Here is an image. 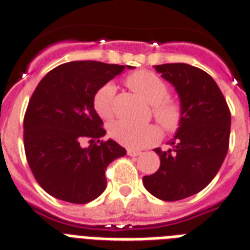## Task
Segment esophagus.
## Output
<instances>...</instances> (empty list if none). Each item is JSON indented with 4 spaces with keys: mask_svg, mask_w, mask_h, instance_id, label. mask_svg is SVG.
<instances>
[{
    "mask_svg": "<svg viewBox=\"0 0 250 250\" xmlns=\"http://www.w3.org/2000/svg\"><path fill=\"white\" fill-rule=\"evenodd\" d=\"M142 153H143V152L139 149H127V154L131 156V157H138V156H140Z\"/></svg>",
    "mask_w": 250,
    "mask_h": 250,
    "instance_id": "obj_1",
    "label": "esophagus"
}]
</instances>
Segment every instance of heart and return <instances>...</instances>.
<instances>
[{"mask_svg": "<svg viewBox=\"0 0 250 250\" xmlns=\"http://www.w3.org/2000/svg\"><path fill=\"white\" fill-rule=\"evenodd\" d=\"M127 85L144 101L152 104L154 119L168 133L176 131L183 121V107L176 100L167 98L168 85L157 74L140 70L126 78ZM116 86L107 83L97 90L93 98V106L102 119H110L115 112ZM110 135L120 144L129 148H143L154 143L160 138V130L156 125H135L119 120L110 125Z\"/></svg>", "mask_w": 250, "mask_h": 250, "instance_id": "1", "label": "heart"}]
</instances>
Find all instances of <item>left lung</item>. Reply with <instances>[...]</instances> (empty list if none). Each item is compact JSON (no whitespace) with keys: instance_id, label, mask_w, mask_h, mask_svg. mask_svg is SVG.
Masks as SVG:
<instances>
[{"instance_id":"8db88e82","label":"left lung","mask_w":250,"mask_h":250,"mask_svg":"<svg viewBox=\"0 0 250 250\" xmlns=\"http://www.w3.org/2000/svg\"><path fill=\"white\" fill-rule=\"evenodd\" d=\"M154 69L177 92L183 121L172 148L160 156L157 172L143 177L150 194L166 202L180 201L203 190L220 170L229 149L231 115L211 75L188 63H164Z\"/></svg>"}]
</instances>
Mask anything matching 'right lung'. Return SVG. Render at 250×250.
<instances>
[{"label": "right lung", "mask_w": 250, "mask_h": 250, "mask_svg": "<svg viewBox=\"0 0 250 250\" xmlns=\"http://www.w3.org/2000/svg\"><path fill=\"white\" fill-rule=\"evenodd\" d=\"M125 67L133 69L71 61L51 70L37 85L24 117V148L33 175L49 195L84 204L106 189L107 166L126 149L112 139L93 143L106 134L93 98ZM84 137L92 139L89 147H81Z\"/></svg>", "instance_id": "1"}]
</instances>
